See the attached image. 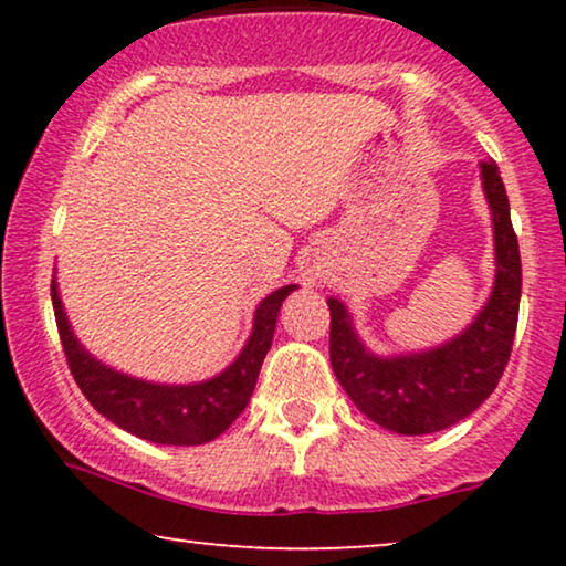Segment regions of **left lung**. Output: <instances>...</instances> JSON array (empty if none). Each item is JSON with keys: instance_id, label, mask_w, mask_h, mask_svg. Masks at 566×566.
Segmentation results:
<instances>
[{"instance_id": "obj_1", "label": "left lung", "mask_w": 566, "mask_h": 566, "mask_svg": "<svg viewBox=\"0 0 566 566\" xmlns=\"http://www.w3.org/2000/svg\"><path fill=\"white\" fill-rule=\"evenodd\" d=\"M479 169L492 208L497 273L482 312L461 335L430 350L381 358L355 335L343 301H327L329 360L339 386L368 420L399 436H428L469 417L497 389L513 350L523 289L521 250L497 165L490 159Z\"/></svg>"}]
</instances>
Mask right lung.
I'll list each match as a JSON object with an SVG mask.
<instances>
[{
	"label": "right lung",
	"mask_w": 566,
	"mask_h": 566,
	"mask_svg": "<svg viewBox=\"0 0 566 566\" xmlns=\"http://www.w3.org/2000/svg\"><path fill=\"white\" fill-rule=\"evenodd\" d=\"M296 285H283L260 301L252 335L227 370L200 384H151L120 374L84 350L61 304L56 277L51 281L59 337L76 386L99 415L130 436L161 446H203L219 438L244 407L258 384L262 360L273 345L277 312Z\"/></svg>",
	"instance_id": "1"
}]
</instances>
